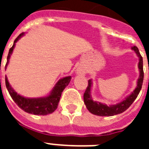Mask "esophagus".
I'll return each mask as SVG.
<instances>
[{"label": "esophagus", "instance_id": "esophagus-1", "mask_svg": "<svg viewBox=\"0 0 149 149\" xmlns=\"http://www.w3.org/2000/svg\"><path fill=\"white\" fill-rule=\"evenodd\" d=\"M77 73L78 74H83V75H84V74H86V70H85L84 68H81V67H80V68H77Z\"/></svg>", "mask_w": 149, "mask_h": 149}]
</instances>
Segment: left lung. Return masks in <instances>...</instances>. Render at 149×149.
I'll use <instances>...</instances> for the list:
<instances>
[{
	"instance_id": "left-lung-1",
	"label": "left lung",
	"mask_w": 149,
	"mask_h": 149,
	"mask_svg": "<svg viewBox=\"0 0 149 149\" xmlns=\"http://www.w3.org/2000/svg\"><path fill=\"white\" fill-rule=\"evenodd\" d=\"M132 50L135 51V53L139 57V64H138V68L139 69V76L137 81V86L135 88L132 93L125 100L119 104L114 105H110L107 106L104 104L100 103L98 101H94L92 99L91 97V87H92V81L89 80L88 81V86L86 91L84 94V101L86 108L88 109L91 113L94 114L96 116H112L117 115V114L122 113L125 111L129 107L133 104L136 97L139 95V92L141 90L142 86L143 83V77H144V72H143V57L139 54V49L137 47L134 46Z\"/></svg>"
}]
</instances>
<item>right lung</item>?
Returning a JSON list of instances; mask_svg holds the SVG:
<instances>
[{
    "label": "right lung",
    "mask_w": 149,
    "mask_h": 149,
    "mask_svg": "<svg viewBox=\"0 0 149 149\" xmlns=\"http://www.w3.org/2000/svg\"><path fill=\"white\" fill-rule=\"evenodd\" d=\"M24 34V33H22L15 39L13 45L12 46V48L9 51V54H8L7 56V62H6V66H5L6 68L7 66L8 63H9V60H10L12 53H13V49L15 48V43L22 36H23ZM71 79H72L71 76H68V77H65L60 79V81L56 83L54 88L53 89V90L51 91L49 95L46 96V97H42V98H24L23 96L18 95L10 86L6 77H5V83H6V89L10 93V96L12 97L13 101H15V104L22 110L25 111L26 113H28L45 116L52 113L57 108L63 89L68 86Z\"/></svg>",
    "instance_id": "obj_1"
}]
</instances>
